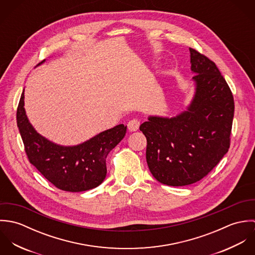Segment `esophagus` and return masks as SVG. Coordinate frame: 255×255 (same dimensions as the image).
Segmentation results:
<instances>
[{"label": "esophagus", "instance_id": "obj_1", "mask_svg": "<svg viewBox=\"0 0 255 255\" xmlns=\"http://www.w3.org/2000/svg\"><path fill=\"white\" fill-rule=\"evenodd\" d=\"M140 121L138 119H132L128 123V128L129 131H136L139 128Z\"/></svg>", "mask_w": 255, "mask_h": 255}]
</instances>
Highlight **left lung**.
Segmentation results:
<instances>
[{
    "label": "left lung",
    "instance_id": "8db88e82",
    "mask_svg": "<svg viewBox=\"0 0 255 255\" xmlns=\"http://www.w3.org/2000/svg\"><path fill=\"white\" fill-rule=\"evenodd\" d=\"M189 51L196 91L188 110L172 119L149 117L139 127L151 174L172 186L206 177L231 144L233 93L213 61L195 49Z\"/></svg>",
    "mask_w": 255,
    "mask_h": 255
}]
</instances>
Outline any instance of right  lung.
Instances as JSON below:
<instances>
[{
	"label": "right lung",
	"mask_w": 255,
	"mask_h": 255,
	"mask_svg": "<svg viewBox=\"0 0 255 255\" xmlns=\"http://www.w3.org/2000/svg\"><path fill=\"white\" fill-rule=\"evenodd\" d=\"M23 92L16 123L29 162L54 186L65 191H85L101 184L107 174L106 158L125 137L127 127L116 126L79 145H57L38 134L28 122Z\"/></svg>",
	"instance_id": "1"
}]
</instances>
